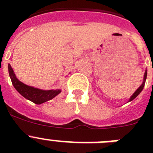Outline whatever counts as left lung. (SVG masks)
Returning <instances> with one entry per match:
<instances>
[{
	"mask_svg": "<svg viewBox=\"0 0 153 153\" xmlns=\"http://www.w3.org/2000/svg\"><path fill=\"white\" fill-rule=\"evenodd\" d=\"M146 77H147V70H146L145 74H144V77H143V83H142L141 86H140V87H139V88H138L137 90H136V91H135V93H133L132 96H131V97L129 98V101H128V102H130V101L133 100H134V99L136 98V97H137V96L139 95L140 93H141L142 90H143V87H144V86H145V83H146Z\"/></svg>",
	"mask_w": 153,
	"mask_h": 153,
	"instance_id": "1",
	"label": "left lung"
}]
</instances>
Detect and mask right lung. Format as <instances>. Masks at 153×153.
<instances>
[{
    "mask_svg": "<svg viewBox=\"0 0 153 153\" xmlns=\"http://www.w3.org/2000/svg\"><path fill=\"white\" fill-rule=\"evenodd\" d=\"M8 72L11 79L12 84L14 86L16 90L24 98L34 102L35 104H41L48 100H51L61 92L60 89L49 90H40L38 88H35L33 86L24 84L17 79L10 64H8Z\"/></svg>",
    "mask_w": 153,
    "mask_h": 153,
    "instance_id": "obj_1",
    "label": "right lung"
}]
</instances>
